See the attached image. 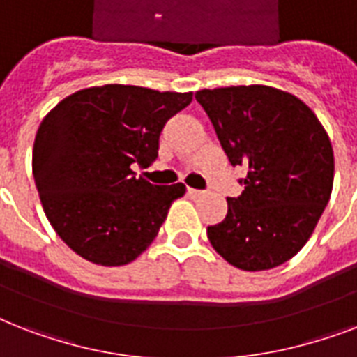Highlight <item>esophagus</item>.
I'll return each mask as SVG.
<instances>
[{"mask_svg":"<svg viewBox=\"0 0 357 357\" xmlns=\"http://www.w3.org/2000/svg\"><path fill=\"white\" fill-rule=\"evenodd\" d=\"M187 192H189V196H190V198H200V196H204V190L187 189Z\"/></svg>","mask_w":357,"mask_h":357,"instance_id":"obj_1","label":"esophagus"}]
</instances>
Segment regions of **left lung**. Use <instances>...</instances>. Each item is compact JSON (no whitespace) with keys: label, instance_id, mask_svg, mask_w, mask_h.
<instances>
[{"label":"left lung","instance_id":"8db88e82","mask_svg":"<svg viewBox=\"0 0 357 357\" xmlns=\"http://www.w3.org/2000/svg\"><path fill=\"white\" fill-rule=\"evenodd\" d=\"M196 100L224 153L248 170L228 215L207 228L209 243L241 271H268L298 254L333 189V148L300 98L266 85L204 89Z\"/></svg>","mask_w":357,"mask_h":357}]
</instances>
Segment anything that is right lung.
I'll use <instances>...</instances> for the list:
<instances>
[{"mask_svg": "<svg viewBox=\"0 0 357 357\" xmlns=\"http://www.w3.org/2000/svg\"><path fill=\"white\" fill-rule=\"evenodd\" d=\"M190 102L192 92L103 85L70 94L44 116L33 178L50 224L83 259L122 266L153 243L185 185H153L131 167L155 161L165 123Z\"/></svg>", "mask_w": 357, "mask_h": 357, "instance_id": "right-lung-1", "label": "right lung"}]
</instances>
